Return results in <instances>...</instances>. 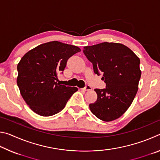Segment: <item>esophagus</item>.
I'll return each instance as SVG.
<instances>
[{
	"label": "esophagus",
	"mask_w": 160,
	"mask_h": 160,
	"mask_svg": "<svg viewBox=\"0 0 160 160\" xmlns=\"http://www.w3.org/2000/svg\"><path fill=\"white\" fill-rule=\"evenodd\" d=\"M82 90H85V91H90L92 90V87L90 86V85H86L85 88H82Z\"/></svg>",
	"instance_id": "1"
}]
</instances>
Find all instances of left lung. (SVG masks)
Masks as SVG:
<instances>
[{"label": "left lung", "instance_id": "8db88e82", "mask_svg": "<svg viewBox=\"0 0 160 160\" xmlns=\"http://www.w3.org/2000/svg\"><path fill=\"white\" fill-rule=\"evenodd\" d=\"M83 53L93 66L94 73H103L106 88L95 89L97 99L90 104L96 117L112 121L131 106L141 76L140 59L126 46L113 42L85 47Z\"/></svg>", "mask_w": 160, "mask_h": 160}]
</instances>
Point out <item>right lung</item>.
Masks as SVG:
<instances>
[{
	"label": "right lung",
	"instance_id": "obj_1",
	"mask_svg": "<svg viewBox=\"0 0 160 160\" xmlns=\"http://www.w3.org/2000/svg\"><path fill=\"white\" fill-rule=\"evenodd\" d=\"M81 50L79 47L53 41L28 51L18 65L17 83L27 104L37 114L50 116L64 109L70 97L78 91L56 82L67 61Z\"/></svg>",
	"mask_w": 160,
	"mask_h": 160
}]
</instances>
